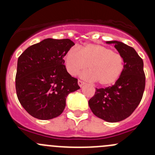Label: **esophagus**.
<instances>
[{
  "instance_id": "1",
  "label": "esophagus",
  "mask_w": 155,
  "mask_h": 155,
  "mask_svg": "<svg viewBox=\"0 0 155 155\" xmlns=\"http://www.w3.org/2000/svg\"><path fill=\"white\" fill-rule=\"evenodd\" d=\"M78 84H79V86L82 87V85H83L84 84H85V82H84L83 81H82V80H78Z\"/></svg>"
}]
</instances>
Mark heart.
Segmentation results:
<instances>
[{"label":"heart","mask_w":155,"mask_h":155,"mask_svg":"<svg viewBox=\"0 0 155 155\" xmlns=\"http://www.w3.org/2000/svg\"><path fill=\"white\" fill-rule=\"evenodd\" d=\"M68 73L76 76L86 70L89 65L90 72L82 74V77L97 81L103 86L115 83L124 70V58L112 48L101 44H87L79 48L69 49L64 56Z\"/></svg>","instance_id":"obj_1"}]
</instances>
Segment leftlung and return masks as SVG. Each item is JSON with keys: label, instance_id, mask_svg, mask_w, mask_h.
Masks as SVG:
<instances>
[{"label": "left lung", "instance_id": "obj_1", "mask_svg": "<svg viewBox=\"0 0 155 155\" xmlns=\"http://www.w3.org/2000/svg\"><path fill=\"white\" fill-rule=\"evenodd\" d=\"M115 48L124 58V70L115 85L105 88H96L89 100L92 112L108 122H118L128 118L140 104L145 86L143 61L134 48L119 41Z\"/></svg>", "mask_w": 155, "mask_h": 155}]
</instances>
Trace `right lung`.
<instances>
[{"label":"right lung","instance_id":"1","mask_svg":"<svg viewBox=\"0 0 155 155\" xmlns=\"http://www.w3.org/2000/svg\"><path fill=\"white\" fill-rule=\"evenodd\" d=\"M75 43L70 39L48 38L29 46L18 57L15 89L20 104L36 118L59 116L70 93L80 88L64 65L65 54Z\"/></svg>","mask_w":155,"mask_h":155}]
</instances>
